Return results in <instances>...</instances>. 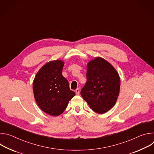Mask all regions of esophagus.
I'll use <instances>...</instances> for the list:
<instances>
[{
	"mask_svg": "<svg viewBox=\"0 0 154 154\" xmlns=\"http://www.w3.org/2000/svg\"><path fill=\"white\" fill-rule=\"evenodd\" d=\"M75 93H76V94H77V95H79V94H80V89H79V88H77V89L75 90Z\"/></svg>",
	"mask_w": 154,
	"mask_h": 154,
	"instance_id": "obj_1",
	"label": "esophagus"
}]
</instances>
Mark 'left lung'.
<instances>
[{"label": "left lung", "mask_w": 154, "mask_h": 154, "mask_svg": "<svg viewBox=\"0 0 154 154\" xmlns=\"http://www.w3.org/2000/svg\"><path fill=\"white\" fill-rule=\"evenodd\" d=\"M86 82L81 96L96 113L108 112L118 99L120 79L117 71L108 61L96 58L87 64Z\"/></svg>", "instance_id": "8db88e82"}]
</instances>
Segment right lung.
<instances>
[{"label": "right lung", "mask_w": 154, "mask_h": 154, "mask_svg": "<svg viewBox=\"0 0 154 154\" xmlns=\"http://www.w3.org/2000/svg\"><path fill=\"white\" fill-rule=\"evenodd\" d=\"M63 66L60 60L48 63L38 72L33 83L37 104L43 112L54 116L63 113L75 95L62 75Z\"/></svg>", "instance_id": "obj_1"}]
</instances>
